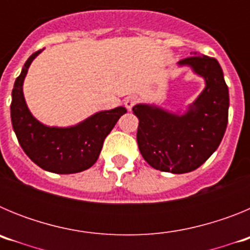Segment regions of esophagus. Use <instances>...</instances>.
Instances as JSON below:
<instances>
[{"instance_id":"1","label":"esophagus","mask_w":250,"mask_h":250,"mask_svg":"<svg viewBox=\"0 0 250 250\" xmlns=\"http://www.w3.org/2000/svg\"><path fill=\"white\" fill-rule=\"evenodd\" d=\"M138 103H139V98L138 96H134V95H131V96H127V98L125 99V106H126L129 110H131L132 107H134V106H135Z\"/></svg>"}]
</instances>
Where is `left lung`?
Listing matches in <instances>:
<instances>
[{"label":"left lung","mask_w":250,"mask_h":250,"mask_svg":"<svg viewBox=\"0 0 250 250\" xmlns=\"http://www.w3.org/2000/svg\"><path fill=\"white\" fill-rule=\"evenodd\" d=\"M179 61L205 80L202 94L183 115L155 105L139 104V150L147 164L160 171L184 174L198 169L218 149L228 124L229 91L223 70L214 57Z\"/></svg>","instance_id":"1"}]
</instances>
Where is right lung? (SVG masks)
<instances>
[{"label":"right lung","mask_w":250,"mask_h":250,"mask_svg":"<svg viewBox=\"0 0 250 250\" xmlns=\"http://www.w3.org/2000/svg\"><path fill=\"white\" fill-rule=\"evenodd\" d=\"M42 50L31 55L15 81L11 103V121L20 145L35 164L56 174H74L96 163L105 138L126 109L106 110L75 126H46L32 116L23 96V80L31 62Z\"/></svg>","instance_id":"obj_1"}]
</instances>
